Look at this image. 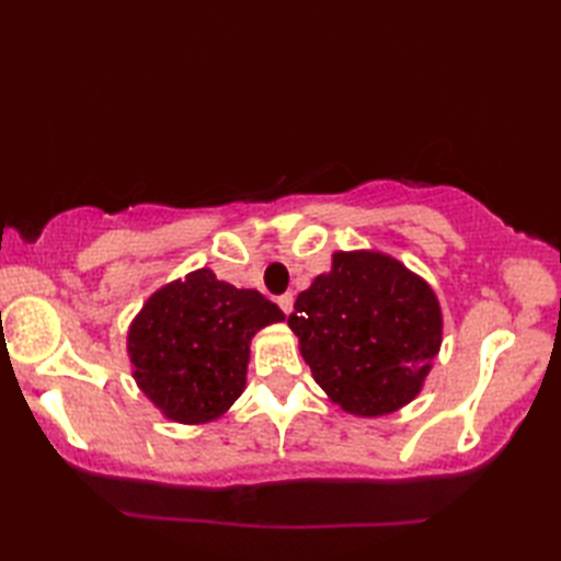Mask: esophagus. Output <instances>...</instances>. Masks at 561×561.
Here are the masks:
<instances>
[{
    "label": "esophagus",
    "instance_id": "obj_1",
    "mask_svg": "<svg viewBox=\"0 0 561 561\" xmlns=\"http://www.w3.org/2000/svg\"><path fill=\"white\" fill-rule=\"evenodd\" d=\"M277 304H279V308H282V311L289 316V313L294 311V294H282V296H279V299H277Z\"/></svg>",
    "mask_w": 561,
    "mask_h": 561
}]
</instances>
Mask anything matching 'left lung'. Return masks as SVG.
<instances>
[{"label":"left lung","instance_id":"1","mask_svg":"<svg viewBox=\"0 0 561 561\" xmlns=\"http://www.w3.org/2000/svg\"><path fill=\"white\" fill-rule=\"evenodd\" d=\"M316 383L344 412L390 414L412 402L440 350L434 289L376 250L332 255L289 316Z\"/></svg>","mask_w":561,"mask_h":561}]
</instances>
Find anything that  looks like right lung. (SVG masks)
Returning <instances> with one entry per match:
<instances>
[{
  "label": "right lung",
  "instance_id": "1",
  "mask_svg": "<svg viewBox=\"0 0 561 561\" xmlns=\"http://www.w3.org/2000/svg\"><path fill=\"white\" fill-rule=\"evenodd\" d=\"M284 313L202 267L149 296L127 332L139 390L178 424H207L245 388L250 340Z\"/></svg>",
  "mask_w": 561,
  "mask_h": 561
}]
</instances>
